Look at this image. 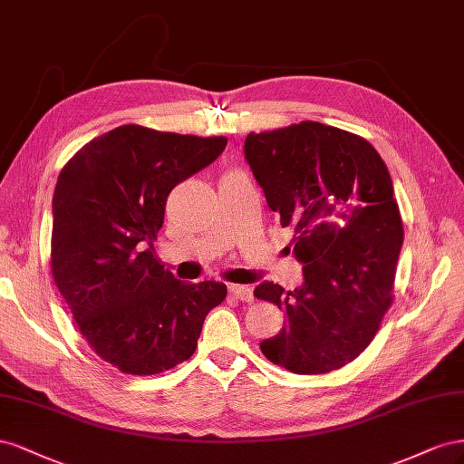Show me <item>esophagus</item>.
I'll use <instances>...</instances> for the list:
<instances>
[{"label": "esophagus", "mask_w": 464, "mask_h": 464, "mask_svg": "<svg viewBox=\"0 0 464 464\" xmlns=\"http://www.w3.org/2000/svg\"><path fill=\"white\" fill-rule=\"evenodd\" d=\"M229 294L235 299H241V301H253V289L248 285H229Z\"/></svg>", "instance_id": "34e87169"}]
</instances>
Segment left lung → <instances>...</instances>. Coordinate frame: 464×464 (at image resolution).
<instances>
[{
    "label": "left lung",
    "mask_w": 464,
    "mask_h": 464,
    "mask_svg": "<svg viewBox=\"0 0 464 464\" xmlns=\"http://www.w3.org/2000/svg\"><path fill=\"white\" fill-rule=\"evenodd\" d=\"M245 159L282 227L294 229L303 264L294 291L255 287L285 314L260 350L291 373L340 369L369 346L392 303L404 233L389 169L363 138L309 121L248 134Z\"/></svg>",
    "instance_id": "left-lung-1"
}]
</instances>
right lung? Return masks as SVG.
Segmentation results:
<instances>
[{
  "instance_id": "right-lung-1",
  "label": "right lung",
  "mask_w": 464,
  "mask_h": 464,
  "mask_svg": "<svg viewBox=\"0 0 464 464\" xmlns=\"http://www.w3.org/2000/svg\"><path fill=\"white\" fill-rule=\"evenodd\" d=\"M227 138L180 136L136 124L83 145L52 198V276L79 333L128 375L187 362L221 282H180L155 258L167 198L223 153Z\"/></svg>"
}]
</instances>
